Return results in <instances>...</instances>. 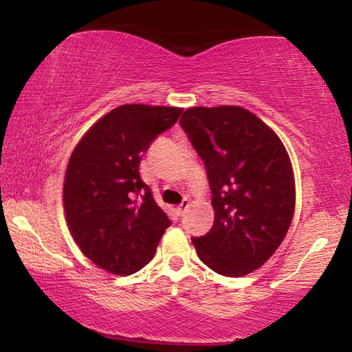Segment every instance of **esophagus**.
I'll return each instance as SVG.
<instances>
[{"label": "esophagus", "instance_id": "1", "mask_svg": "<svg viewBox=\"0 0 352 352\" xmlns=\"http://www.w3.org/2000/svg\"><path fill=\"white\" fill-rule=\"evenodd\" d=\"M188 208H189V201L188 200H183L182 204L177 206V214H178V216H183V212L186 211Z\"/></svg>", "mask_w": 352, "mask_h": 352}]
</instances>
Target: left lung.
<instances>
[{"label":"left lung","instance_id":"left-lung-1","mask_svg":"<svg viewBox=\"0 0 352 352\" xmlns=\"http://www.w3.org/2000/svg\"><path fill=\"white\" fill-rule=\"evenodd\" d=\"M180 124L204 160L214 225L192 237L200 261L219 275L243 276L281 245L295 211L294 169L283 141L242 107H194Z\"/></svg>","mask_w":352,"mask_h":352}]
</instances>
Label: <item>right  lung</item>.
I'll use <instances>...</instances> for the list:
<instances>
[{"instance_id": "add662e5", "label": "right lung", "mask_w": 352, "mask_h": 352, "mask_svg": "<svg viewBox=\"0 0 352 352\" xmlns=\"http://www.w3.org/2000/svg\"><path fill=\"white\" fill-rule=\"evenodd\" d=\"M182 109L129 104L107 113L71 153L63 183L67 223L80 252L113 275L152 261L170 225L140 177L148 146Z\"/></svg>"}]
</instances>
